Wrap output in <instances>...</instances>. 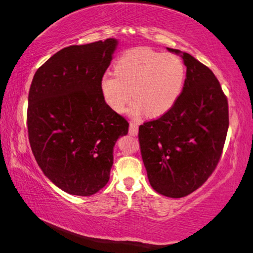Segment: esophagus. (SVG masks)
Here are the masks:
<instances>
[{
    "label": "esophagus",
    "mask_w": 253,
    "mask_h": 253,
    "mask_svg": "<svg viewBox=\"0 0 253 253\" xmlns=\"http://www.w3.org/2000/svg\"><path fill=\"white\" fill-rule=\"evenodd\" d=\"M138 132H139V126H138V123L131 121V122H130V126H129V133H130L131 135L135 136V135H138Z\"/></svg>",
    "instance_id": "1"
}]
</instances>
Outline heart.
I'll return each mask as SVG.
<instances>
[{
	"instance_id": "obj_1",
	"label": "heart",
	"mask_w": 253,
	"mask_h": 253,
	"mask_svg": "<svg viewBox=\"0 0 253 253\" xmlns=\"http://www.w3.org/2000/svg\"><path fill=\"white\" fill-rule=\"evenodd\" d=\"M185 79L183 62L174 54L139 47L126 51L115 63V72H105L100 80L104 101L122 112L132 97L131 114L144 111L149 117L168 112L178 101Z\"/></svg>"
}]
</instances>
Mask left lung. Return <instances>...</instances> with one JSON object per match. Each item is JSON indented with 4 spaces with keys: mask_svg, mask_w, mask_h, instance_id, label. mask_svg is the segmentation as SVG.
<instances>
[{
    "mask_svg": "<svg viewBox=\"0 0 253 253\" xmlns=\"http://www.w3.org/2000/svg\"><path fill=\"white\" fill-rule=\"evenodd\" d=\"M178 101L160 118L139 127L141 156L151 187L169 198L196 191L215 170L229 127L227 96L213 72L189 53Z\"/></svg>",
    "mask_w": 253,
    "mask_h": 253,
    "instance_id": "8db88e82",
    "label": "left lung"
}]
</instances>
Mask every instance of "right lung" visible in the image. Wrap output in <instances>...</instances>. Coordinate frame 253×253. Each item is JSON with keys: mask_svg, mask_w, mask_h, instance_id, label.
Wrapping results in <instances>:
<instances>
[{"mask_svg": "<svg viewBox=\"0 0 253 253\" xmlns=\"http://www.w3.org/2000/svg\"><path fill=\"white\" fill-rule=\"evenodd\" d=\"M118 45L106 39L62 48L31 83L28 132L43 173L57 188L88 197L108 183L113 147L129 123L105 103L100 80Z\"/></svg>", "mask_w": 253, "mask_h": 253, "instance_id": "obj_1", "label": "right lung"}]
</instances>
